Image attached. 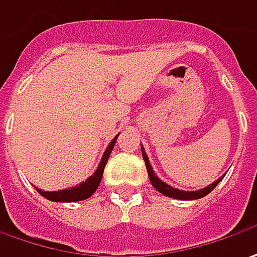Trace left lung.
Wrapping results in <instances>:
<instances>
[{
    "label": "left lung",
    "instance_id": "obj_1",
    "mask_svg": "<svg viewBox=\"0 0 257 257\" xmlns=\"http://www.w3.org/2000/svg\"><path fill=\"white\" fill-rule=\"evenodd\" d=\"M141 151H142V158H144V161H145V165H147V171H148V177H150V181L152 187L157 190V191H160L161 194L167 195V197H171V198H177V200H197V198H201V197H204L208 193H211L214 188H216V185L223 180V177H220L217 181H214L213 184L207 185L204 188H201V190H197V191H183V190H178V188H174L171 185L165 184L164 181H161L155 173H154V170H152V167H151L150 160H148V157H147V154H145V150H144V147L141 145Z\"/></svg>",
    "mask_w": 257,
    "mask_h": 257
}]
</instances>
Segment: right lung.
Listing matches in <instances>:
<instances>
[{"instance_id":"1","label":"right lung","mask_w":257,"mask_h":257,"mask_svg":"<svg viewBox=\"0 0 257 257\" xmlns=\"http://www.w3.org/2000/svg\"><path fill=\"white\" fill-rule=\"evenodd\" d=\"M117 137H119V134H117L116 137L112 140V142L107 145L106 151H105L102 160L99 162L97 170H96L95 173H93V175H90L86 181L80 183L79 185L70 187V188L59 190V191H43V190H40L37 187H36V190H37L44 198H47V200H50V201H57V203H74V201H82V200L89 198L90 195L95 193L96 188L99 187L100 181H102V175H103L105 165H106L107 160H109V157H110V152H112L115 144H116Z\"/></svg>"}]
</instances>
